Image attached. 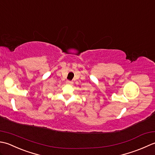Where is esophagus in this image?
<instances>
[{"instance_id":"1","label":"esophagus","mask_w":155,"mask_h":155,"mask_svg":"<svg viewBox=\"0 0 155 155\" xmlns=\"http://www.w3.org/2000/svg\"><path fill=\"white\" fill-rule=\"evenodd\" d=\"M66 84H73V81L70 80H67L66 81Z\"/></svg>"}]
</instances>
